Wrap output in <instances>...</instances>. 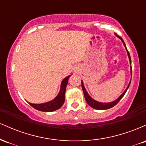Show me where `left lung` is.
<instances>
[{"mask_svg":"<svg viewBox=\"0 0 146 146\" xmlns=\"http://www.w3.org/2000/svg\"><path fill=\"white\" fill-rule=\"evenodd\" d=\"M115 36H116L117 37H118V38H119L120 40H121L122 42H123V46H125V50H126V51H127V54H128V58H129V61H130V73H131V76H132L131 59H130V53H129L128 49H127L126 46H125V44L124 42H123V39H122L121 37L117 36L116 33H115ZM130 82H131V80H130V82H129L128 86H127V88H125V90H124V91H123V93H122V94L120 95V96L118 98L116 99V100H115V101L111 102H108V103H106V102H105V103H104V102H98V101H96V100H95L94 99L92 98L91 97H90V95H89V94H88V93H87L86 88H85V87H84V83H83L82 80V88L83 93H84V95L85 100H86L87 104H88L89 105L90 107H92V108H95V109H97V110H106V109H108V108H112V107H113L114 106L116 105L120 101V100H121V99L123 98V95H124L125 93H126L127 90H128V88H129V86H130Z\"/></svg>","mask_w":146,"mask_h":146,"instance_id":"1","label":"left lung"}]
</instances>
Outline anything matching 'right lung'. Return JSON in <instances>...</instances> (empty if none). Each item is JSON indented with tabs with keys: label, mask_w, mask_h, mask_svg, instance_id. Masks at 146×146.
I'll use <instances>...</instances> for the list:
<instances>
[{
	"label": "right lung",
	"mask_w": 146,
	"mask_h": 146,
	"mask_svg": "<svg viewBox=\"0 0 146 146\" xmlns=\"http://www.w3.org/2000/svg\"><path fill=\"white\" fill-rule=\"evenodd\" d=\"M71 75H68L62 81L60 85V89L58 95L51 101L42 104H32L29 102L31 106L35 109L43 112H53L59 109L64 104L65 100V91H66V85H67L68 79Z\"/></svg>",
	"instance_id": "obj_1"
}]
</instances>
